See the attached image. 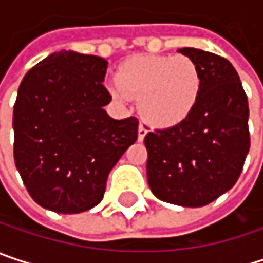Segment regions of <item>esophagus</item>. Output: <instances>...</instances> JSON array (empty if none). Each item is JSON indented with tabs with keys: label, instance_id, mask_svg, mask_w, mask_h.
Returning <instances> with one entry per match:
<instances>
[{
	"label": "esophagus",
	"instance_id": "1",
	"mask_svg": "<svg viewBox=\"0 0 263 263\" xmlns=\"http://www.w3.org/2000/svg\"><path fill=\"white\" fill-rule=\"evenodd\" d=\"M146 134H147V129L144 128L143 123H140L138 125V141H143V138L146 137Z\"/></svg>",
	"mask_w": 263,
	"mask_h": 263
}]
</instances>
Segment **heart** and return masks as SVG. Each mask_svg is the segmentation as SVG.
<instances>
[{"label":"heart","instance_id":"obj_1","mask_svg":"<svg viewBox=\"0 0 263 263\" xmlns=\"http://www.w3.org/2000/svg\"><path fill=\"white\" fill-rule=\"evenodd\" d=\"M108 91L117 102L138 99V111L151 126L171 128L193 111L201 92V73L196 62L184 54H143L119 67Z\"/></svg>","mask_w":263,"mask_h":263}]
</instances>
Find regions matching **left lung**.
I'll list each match as a JSON object with an SVG mask.
<instances>
[{
  "mask_svg": "<svg viewBox=\"0 0 263 263\" xmlns=\"http://www.w3.org/2000/svg\"><path fill=\"white\" fill-rule=\"evenodd\" d=\"M201 73L199 99L181 123L147 132V183L169 204L202 207L230 190L250 151L248 100L235 67L224 58L180 48Z\"/></svg>",
  "mask_w": 263,
  "mask_h": 263,
  "instance_id": "obj_1",
  "label": "left lung"
}]
</instances>
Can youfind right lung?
<instances>
[{
	"instance_id": "1",
	"label": "right lung",
	"mask_w": 263,
	"mask_h": 263,
	"mask_svg": "<svg viewBox=\"0 0 263 263\" xmlns=\"http://www.w3.org/2000/svg\"><path fill=\"white\" fill-rule=\"evenodd\" d=\"M108 62L61 50L28 70L13 106V157L30 196L56 213L97 205L111 169L135 143L138 120L106 114Z\"/></svg>"
}]
</instances>
